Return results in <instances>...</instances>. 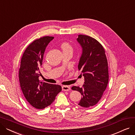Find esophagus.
<instances>
[{"label": "esophagus", "mask_w": 135, "mask_h": 135, "mask_svg": "<svg viewBox=\"0 0 135 135\" xmlns=\"http://www.w3.org/2000/svg\"><path fill=\"white\" fill-rule=\"evenodd\" d=\"M62 88V90H63V91H69V90H70V86H66V85H65V86H63Z\"/></svg>", "instance_id": "34e87169"}]
</instances>
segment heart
<instances>
[{
  "label": "heart",
  "mask_w": 135,
  "mask_h": 135,
  "mask_svg": "<svg viewBox=\"0 0 135 135\" xmlns=\"http://www.w3.org/2000/svg\"><path fill=\"white\" fill-rule=\"evenodd\" d=\"M61 47L63 50V51L67 50H72V46L70 45L69 42L66 41L62 42L61 44Z\"/></svg>",
  "instance_id": "1"
}]
</instances>
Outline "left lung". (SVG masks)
I'll list each match as a JSON object with an SVG mask.
<instances>
[{"label": "left lung", "instance_id": "obj_1", "mask_svg": "<svg viewBox=\"0 0 135 135\" xmlns=\"http://www.w3.org/2000/svg\"><path fill=\"white\" fill-rule=\"evenodd\" d=\"M77 40L83 48L78 65L84 76L82 88L73 86L82 97L78 104L89 108L96 104L107 88L108 79V61L103 46L96 39L88 35L79 34Z\"/></svg>", "mask_w": 135, "mask_h": 135}]
</instances>
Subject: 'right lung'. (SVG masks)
I'll return each instance as SVG.
<instances>
[{
	"label": "right lung",
	"mask_w": 135,
	"mask_h": 135,
	"mask_svg": "<svg viewBox=\"0 0 135 135\" xmlns=\"http://www.w3.org/2000/svg\"><path fill=\"white\" fill-rule=\"evenodd\" d=\"M54 38L45 36L34 40L26 49L21 60L18 77L21 90L28 103L38 109L50 105L62 90L59 85L39 79L45 49Z\"/></svg>",
	"instance_id": "add662e5"
}]
</instances>
